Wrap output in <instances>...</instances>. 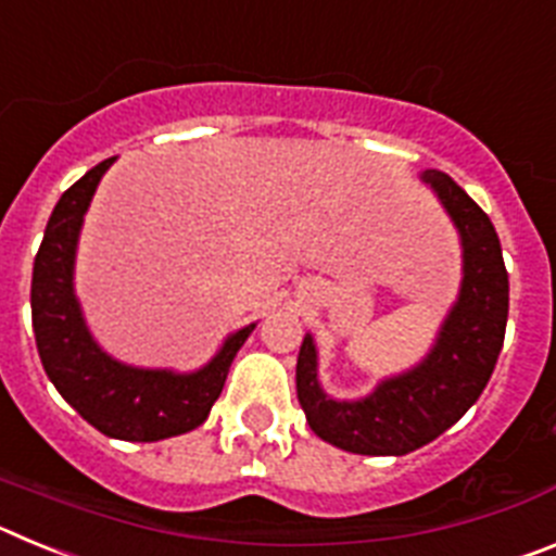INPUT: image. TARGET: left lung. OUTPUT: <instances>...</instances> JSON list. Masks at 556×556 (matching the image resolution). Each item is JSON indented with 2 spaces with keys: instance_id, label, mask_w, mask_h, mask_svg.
<instances>
[{
  "instance_id": "8db88e82",
  "label": "left lung",
  "mask_w": 556,
  "mask_h": 556,
  "mask_svg": "<svg viewBox=\"0 0 556 556\" xmlns=\"http://www.w3.org/2000/svg\"><path fill=\"white\" fill-rule=\"evenodd\" d=\"M459 233L462 281L454 306L420 362L381 378L356 401L331 397L320 384V353L312 333L298 353V401L312 431L351 454L404 456L431 443L479 401L498 362L509 314V278L493 223L445 172L426 169Z\"/></svg>"
}]
</instances>
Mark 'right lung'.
<instances>
[{"label": "right lung", "instance_id": "add662e5", "mask_svg": "<svg viewBox=\"0 0 556 556\" xmlns=\"http://www.w3.org/2000/svg\"><path fill=\"white\" fill-rule=\"evenodd\" d=\"M113 161L97 164L63 191L49 217L33 264V331L49 381L83 420L113 440L159 443L205 424L255 323L228 333L219 351L191 372L125 365L97 342L77 301L75 258L86 211Z\"/></svg>", "mask_w": 556, "mask_h": 556}]
</instances>
